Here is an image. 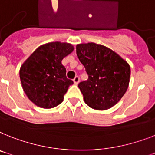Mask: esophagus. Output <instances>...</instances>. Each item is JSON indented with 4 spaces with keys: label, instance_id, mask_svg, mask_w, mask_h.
Listing matches in <instances>:
<instances>
[{
    "label": "esophagus",
    "instance_id": "esophagus-1",
    "mask_svg": "<svg viewBox=\"0 0 155 155\" xmlns=\"http://www.w3.org/2000/svg\"><path fill=\"white\" fill-rule=\"evenodd\" d=\"M79 81H80V78H79L78 76H76L74 78V83L75 85H78L79 82Z\"/></svg>",
    "mask_w": 155,
    "mask_h": 155
}]
</instances>
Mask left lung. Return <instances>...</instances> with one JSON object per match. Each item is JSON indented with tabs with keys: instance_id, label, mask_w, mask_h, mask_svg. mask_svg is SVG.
Here are the masks:
<instances>
[{
	"instance_id": "obj_1",
	"label": "left lung",
	"mask_w": 155,
	"mask_h": 155,
	"mask_svg": "<svg viewBox=\"0 0 155 155\" xmlns=\"http://www.w3.org/2000/svg\"><path fill=\"white\" fill-rule=\"evenodd\" d=\"M76 52L89 77L78 84L85 104L96 110L113 107L128 88L129 64L110 48L94 43L78 44Z\"/></svg>"
}]
</instances>
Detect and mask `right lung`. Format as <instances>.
<instances>
[{"instance_id": "right-lung-1", "label": "right lung", "mask_w": 155, "mask_h": 155, "mask_svg": "<svg viewBox=\"0 0 155 155\" xmlns=\"http://www.w3.org/2000/svg\"><path fill=\"white\" fill-rule=\"evenodd\" d=\"M74 51L70 43L52 42L40 46L23 63L20 78L31 101L43 108H51L63 101L74 81L66 78L63 58Z\"/></svg>"}]
</instances>
